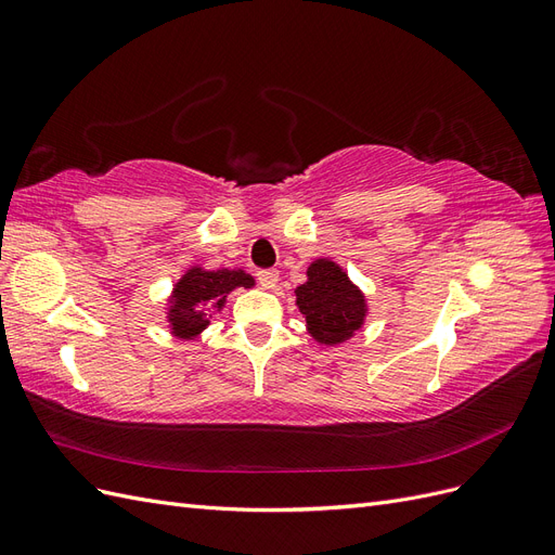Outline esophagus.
<instances>
[{
	"instance_id": "esophagus-1",
	"label": "esophagus",
	"mask_w": 555,
	"mask_h": 555,
	"mask_svg": "<svg viewBox=\"0 0 555 555\" xmlns=\"http://www.w3.org/2000/svg\"><path fill=\"white\" fill-rule=\"evenodd\" d=\"M257 280L263 289H273L280 280V273L275 268H263V271H257Z\"/></svg>"
}]
</instances>
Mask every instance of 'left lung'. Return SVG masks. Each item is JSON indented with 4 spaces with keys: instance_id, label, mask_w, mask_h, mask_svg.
I'll list each match as a JSON object with an SVG mask.
<instances>
[{
    "instance_id": "obj_1",
    "label": "left lung",
    "mask_w": 555,
    "mask_h": 555,
    "mask_svg": "<svg viewBox=\"0 0 555 555\" xmlns=\"http://www.w3.org/2000/svg\"><path fill=\"white\" fill-rule=\"evenodd\" d=\"M296 304L306 314L312 338L324 345L347 340L365 317L363 294L328 259H317L308 268V282L296 289Z\"/></svg>"
}]
</instances>
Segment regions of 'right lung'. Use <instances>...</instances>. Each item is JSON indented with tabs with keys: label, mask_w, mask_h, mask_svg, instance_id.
<instances>
[{
	"label": "right lung",
	"mask_w": 555,
	"mask_h": 555,
	"mask_svg": "<svg viewBox=\"0 0 555 555\" xmlns=\"http://www.w3.org/2000/svg\"><path fill=\"white\" fill-rule=\"evenodd\" d=\"M251 280L243 271H204L192 268L173 292V306L169 310V322L178 338L192 340L208 326L212 308H222L227 294L236 287H251Z\"/></svg>",
	"instance_id": "obj_1"
}]
</instances>
